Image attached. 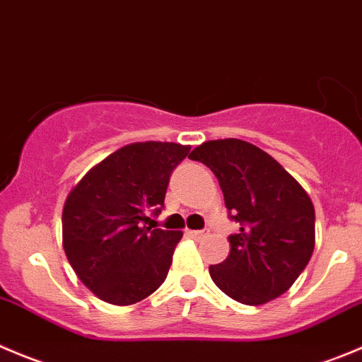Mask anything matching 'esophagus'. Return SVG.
Returning a JSON list of instances; mask_svg holds the SVG:
<instances>
[{
    "mask_svg": "<svg viewBox=\"0 0 362 362\" xmlns=\"http://www.w3.org/2000/svg\"><path fill=\"white\" fill-rule=\"evenodd\" d=\"M187 235L192 238H203L209 235V230H187Z\"/></svg>",
    "mask_w": 362,
    "mask_h": 362,
    "instance_id": "esophagus-1",
    "label": "esophagus"
}]
</instances>
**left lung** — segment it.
I'll use <instances>...</instances> for the list:
<instances>
[{
    "label": "left lung",
    "instance_id": "left-lung-1",
    "mask_svg": "<svg viewBox=\"0 0 362 362\" xmlns=\"http://www.w3.org/2000/svg\"><path fill=\"white\" fill-rule=\"evenodd\" d=\"M189 157L214 171L228 216L238 224L228 237V258L209 267L212 281L247 306L283 296L313 255L315 209L308 192L278 160L240 139L206 141Z\"/></svg>",
    "mask_w": 362,
    "mask_h": 362
}]
</instances>
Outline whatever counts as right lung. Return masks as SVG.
<instances>
[{
	"label": "right lung",
	"instance_id": "obj_1",
	"mask_svg": "<svg viewBox=\"0 0 362 362\" xmlns=\"http://www.w3.org/2000/svg\"><path fill=\"white\" fill-rule=\"evenodd\" d=\"M191 146L132 143L88 171L63 206V249L99 299L129 306L164 283L182 231L146 226Z\"/></svg>",
	"mask_w": 362,
	"mask_h": 362
}]
</instances>
